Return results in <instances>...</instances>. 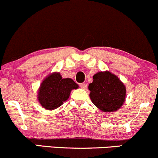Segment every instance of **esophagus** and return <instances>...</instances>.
I'll use <instances>...</instances> for the list:
<instances>
[{"label": "esophagus", "mask_w": 158, "mask_h": 158, "mask_svg": "<svg viewBox=\"0 0 158 158\" xmlns=\"http://www.w3.org/2000/svg\"><path fill=\"white\" fill-rule=\"evenodd\" d=\"M80 86H81V88H82L83 89H86V87H87V85H86V84H84V83H83V84H80Z\"/></svg>", "instance_id": "obj_1"}]
</instances>
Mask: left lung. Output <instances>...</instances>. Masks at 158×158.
Returning a JSON list of instances; mask_svg holds the SVG:
<instances>
[{"label": "left lung", "mask_w": 158, "mask_h": 158, "mask_svg": "<svg viewBox=\"0 0 158 158\" xmlns=\"http://www.w3.org/2000/svg\"><path fill=\"white\" fill-rule=\"evenodd\" d=\"M92 102L104 112H113L122 107L125 100V86L110 72H98L89 85Z\"/></svg>", "instance_id": "left-lung-1"}]
</instances>
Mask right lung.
I'll return each mask as SVG.
<instances>
[{
  "instance_id": "add662e5",
  "label": "right lung",
  "mask_w": 158,
  "mask_h": 158,
  "mask_svg": "<svg viewBox=\"0 0 158 158\" xmlns=\"http://www.w3.org/2000/svg\"><path fill=\"white\" fill-rule=\"evenodd\" d=\"M77 88L78 85L72 79L63 78L60 73L51 74L41 84L39 101L45 109H56L69 98L72 89Z\"/></svg>"
}]
</instances>
